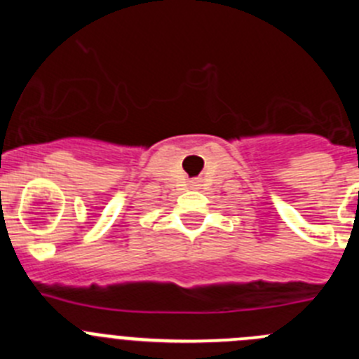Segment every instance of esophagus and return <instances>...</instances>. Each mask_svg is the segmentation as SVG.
<instances>
[{"mask_svg":"<svg viewBox=\"0 0 359 359\" xmlns=\"http://www.w3.org/2000/svg\"><path fill=\"white\" fill-rule=\"evenodd\" d=\"M190 185H192V187H198V182H190Z\"/></svg>","mask_w":359,"mask_h":359,"instance_id":"34e87169","label":"esophagus"}]
</instances>
